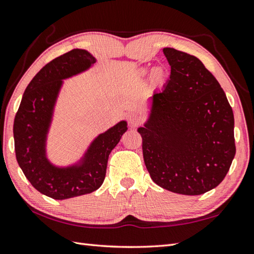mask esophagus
I'll list each match as a JSON object with an SVG mask.
<instances>
[{"label":"esophagus","instance_id":"34e87169","mask_svg":"<svg viewBox=\"0 0 254 254\" xmlns=\"http://www.w3.org/2000/svg\"><path fill=\"white\" fill-rule=\"evenodd\" d=\"M141 121H142V120H141V118L139 117V115L133 114V115H130V118H128V123H130V126L133 127L139 126V124L141 123Z\"/></svg>","mask_w":254,"mask_h":254}]
</instances>
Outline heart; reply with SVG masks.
Segmentation results:
<instances>
[{"mask_svg": "<svg viewBox=\"0 0 254 254\" xmlns=\"http://www.w3.org/2000/svg\"><path fill=\"white\" fill-rule=\"evenodd\" d=\"M149 72V68H140L137 71V76L140 79H143ZM169 73L165 70L163 66H156L151 72L150 75V87L151 89H156V87H160L165 84V82L168 80Z\"/></svg>", "mask_w": 254, "mask_h": 254, "instance_id": "b5f03b06", "label": "heart"}]
</instances>
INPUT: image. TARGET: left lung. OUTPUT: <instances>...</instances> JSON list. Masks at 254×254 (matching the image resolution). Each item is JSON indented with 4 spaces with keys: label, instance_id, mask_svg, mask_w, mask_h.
Segmentation results:
<instances>
[{
    "label": "left lung",
    "instance_id": "8db88e82",
    "mask_svg": "<svg viewBox=\"0 0 254 254\" xmlns=\"http://www.w3.org/2000/svg\"><path fill=\"white\" fill-rule=\"evenodd\" d=\"M163 53L170 80L151 96L149 118L137 128L144 163L165 190L203 194L223 181L236 155L233 111L199 59L172 48Z\"/></svg>",
    "mask_w": 254,
    "mask_h": 254
}]
</instances>
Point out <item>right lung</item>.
Listing matches in <instances>:
<instances>
[{
    "instance_id": "1",
    "label": "right lung",
    "mask_w": 254,
    "mask_h": 254,
    "mask_svg": "<svg viewBox=\"0 0 254 254\" xmlns=\"http://www.w3.org/2000/svg\"><path fill=\"white\" fill-rule=\"evenodd\" d=\"M95 62L93 55L82 49L52 60L26 86L15 115L13 134L17 163L36 190L55 200L98 190L104 181L109 155L127 130V121L122 120L94 137L82 158L66 167L55 165L48 158V134L63 80L87 71Z\"/></svg>"
}]
</instances>
